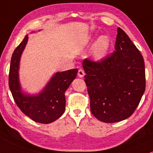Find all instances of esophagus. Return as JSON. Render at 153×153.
<instances>
[{"mask_svg":"<svg viewBox=\"0 0 153 153\" xmlns=\"http://www.w3.org/2000/svg\"><path fill=\"white\" fill-rule=\"evenodd\" d=\"M78 75L80 78H82V77H84V75H85V71H83L82 69H80V70L78 71Z\"/></svg>","mask_w":153,"mask_h":153,"instance_id":"esophagus-1","label":"esophagus"}]
</instances>
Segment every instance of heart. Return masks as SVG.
I'll return each mask as SVG.
<instances>
[{"label": "heart", "instance_id": "1", "mask_svg": "<svg viewBox=\"0 0 153 153\" xmlns=\"http://www.w3.org/2000/svg\"><path fill=\"white\" fill-rule=\"evenodd\" d=\"M93 40L92 36L88 38V42ZM111 47V39L107 35H102L98 37L92 46L91 51V56L95 61H100L105 58Z\"/></svg>", "mask_w": 153, "mask_h": 153}]
</instances>
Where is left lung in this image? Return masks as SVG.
<instances>
[{
  "mask_svg": "<svg viewBox=\"0 0 153 153\" xmlns=\"http://www.w3.org/2000/svg\"><path fill=\"white\" fill-rule=\"evenodd\" d=\"M115 51L97 62L85 59L92 114L104 123L123 121L133 114L146 90L144 60L128 36L117 29Z\"/></svg>",
  "mask_w": 153,
  "mask_h": 153,
  "instance_id": "obj_1",
  "label": "left lung"
}]
</instances>
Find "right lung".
<instances>
[{"label":"right lung","mask_w":153,"mask_h":153,"mask_svg":"<svg viewBox=\"0 0 153 153\" xmlns=\"http://www.w3.org/2000/svg\"><path fill=\"white\" fill-rule=\"evenodd\" d=\"M28 38L27 34L13 53L9 72V88L17 107L25 115L35 122L50 123L64 113L65 92L76 78L78 71L75 68L56 73L43 90L36 94L23 92L19 80V68Z\"/></svg>","instance_id":"add662e5"}]
</instances>
